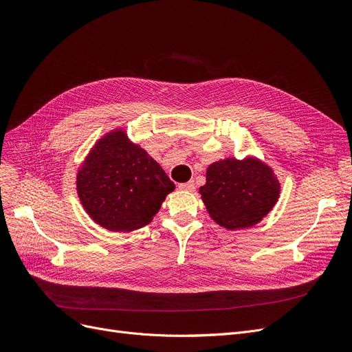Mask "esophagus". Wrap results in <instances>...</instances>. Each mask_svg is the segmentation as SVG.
<instances>
[{
    "instance_id": "esophagus-1",
    "label": "esophagus",
    "mask_w": 352,
    "mask_h": 352,
    "mask_svg": "<svg viewBox=\"0 0 352 352\" xmlns=\"http://www.w3.org/2000/svg\"><path fill=\"white\" fill-rule=\"evenodd\" d=\"M195 183L193 182H186V183H180L179 185V189L182 190H188V192H193L195 190Z\"/></svg>"
}]
</instances>
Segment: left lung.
Wrapping results in <instances>:
<instances>
[{"label": "left lung", "mask_w": 352, "mask_h": 352, "mask_svg": "<svg viewBox=\"0 0 352 352\" xmlns=\"http://www.w3.org/2000/svg\"><path fill=\"white\" fill-rule=\"evenodd\" d=\"M199 193L217 225L236 230L256 225L272 210L280 183L271 167L254 156L226 157L209 164L206 185Z\"/></svg>", "instance_id": "8db88e82"}]
</instances>
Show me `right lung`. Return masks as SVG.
I'll return each mask as SVG.
<instances>
[{
	"label": "right lung",
	"mask_w": 352,
	"mask_h": 352,
	"mask_svg": "<svg viewBox=\"0 0 352 352\" xmlns=\"http://www.w3.org/2000/svg\"><path fill=\"white\" fill-rule=\"evenodd\" d=\"M77 195L91 219L111 232H131L153 221L175 190L160 164L130 142L123 129L98 139L77 172Z\"/></svg>",
	"instance_id": "obj_1"
}]
</instances>
